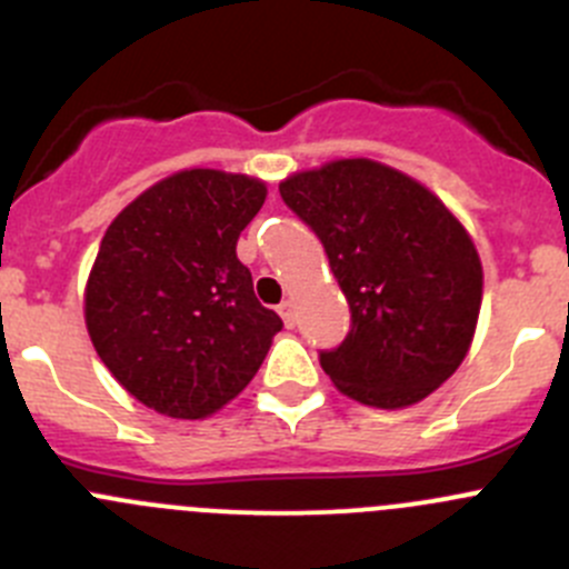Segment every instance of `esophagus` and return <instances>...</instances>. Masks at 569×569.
Wrapping results in <instances>:
<instances>
[{
    "instance_id": "obj_1",
    "label": "esophagus",
    "mask_w": 569,
    "mask_h": 569,
    "mask_svg": "<svg viewBox=\"0 0 569 569\" xmlns=\"http://www.w3.org/2000/svg\"><path fill=\"white\" fill-rule=\"evenodd\" d=\"M278 313H280V317H283L286 327H295V325H297V311H295V302H291V300L280 302Z\"/></svg>"
}]
</instances>
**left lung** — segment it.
Instances as JSON below:
<instances>
[{"instance_id":"left-lung-1","label":"left lung","mask_w":569,"mask_h":569,"mask_svg":"<svg viewBox=\"0 0 569 569\" xmlns=\"http://www.w3.org/2000/svg\"><path fill=\"white\" fill-rule=\"evenodd\" d=\"M325 244L352 327L319 363L349 399L396 410L427 399L468 355L481 261L468 231L416 178L338 159L280 183Z\"/></svg>"}]
</instances>
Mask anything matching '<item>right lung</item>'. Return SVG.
<instances>
[{"label": "right lung", "instance_id": "obj_1", "mask_svg": "<svg viewBox=\"0 0 569 569\" xmlns=\"http://www.w3.org/2000/svg\"><path fill=\"white\" fill-rule=\"evenodd\" d=\"M267 187L222 170H181L107 228L84 291L96 352L137 401L206 418L239 396L283 321L252 291L239 233Z\"/></svg>", "mask_w": 569, "mask_h": 569}]
</instances>
